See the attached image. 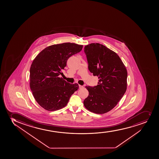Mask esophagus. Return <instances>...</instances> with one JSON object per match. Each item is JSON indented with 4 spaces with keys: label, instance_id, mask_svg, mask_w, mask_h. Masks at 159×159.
<instances>
[{
    "label": "esophagus",
    "instance_id": "1",
    "mask_svg": "<svg viewBox=\"0 0 159 159\" xmlns=\"http://www.w3.org/2000/svg\"><path fill=\"white\" fill-rule=\"evenodd\" d=\"M79 88H80V89H82V88H84V86H82V85H79Z\"/></svg>",
    "mask_w": 159,
    "mask_h": 159
}]
</instances>
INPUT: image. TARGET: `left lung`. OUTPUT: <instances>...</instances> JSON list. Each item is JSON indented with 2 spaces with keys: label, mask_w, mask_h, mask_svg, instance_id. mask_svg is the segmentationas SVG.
Wrapping results in <instances>:
<instances>
[{
  "label": "left lung",
  "mask_w": 159,
  "mask_h": 159,
  "mask_svg": "<svg viewBox=\"0 0 159 159\" xmlns=\"http://www.w3.org/2000/svg\"><path fill=\"white\" fill-rule=\"evenodd\" d=\"M88 69L99 79L98 85L86 86L89 96L84 104L89 111L103 114L115 108L127 88V70L115 52L98 43L84 47Z\"/></svg>",
  "instance_id": "obj_1"
}]
</instances>
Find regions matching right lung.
Wrapping results in <instances>:
<instances>
[{
	"instance_id": "right-lung-1",
	"label": "right lung",
	"mask_w": 159,
	"mask_h": 159,
	"mask_svg": "<svg viewBox=\"0 0 159 159\" xmlns=\"http://www.w3.org/2000/svg\"><path fill=\"white\" fill-rule=\"evenodd\" d=\"M83 46L74 43L53 44L40 52L30 69V87L38 103L48 111H56L68 104L79 88L60 78L69 58L81 51Z\"/></svg>"
}]
</instances>
